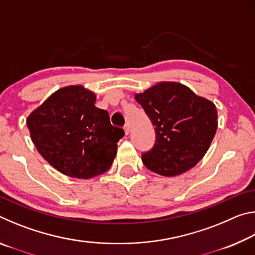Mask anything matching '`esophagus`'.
<instances>
[{"mask_svg":"<svg viewBox=\"0 0 255 255\" xmlns=\"http://www.w3.org/2000/svg\"><path fill=\"white\" fill-rule=\"evenodd\" d=\"M129 132H130V125L126 124V125H125V133H126V135H128Z\"/></svg>","mask_w":255,"mask_h":255,"instance_id":"esophagus-1","label":"esophagus"}]
</instances>
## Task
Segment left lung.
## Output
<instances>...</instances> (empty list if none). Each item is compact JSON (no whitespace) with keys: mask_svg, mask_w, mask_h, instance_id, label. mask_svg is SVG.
<instances>
[{"mask_svg":"<svg viewBox=\"0 0 255 255\" xmlns=\"http://www.w3.org/2000/svg\"><path fill=\"white\" fill-rule=\"evenodd\" d=\"M155 127L152 149L141 154L148 170L164 176L184 173L208 150L217 130V110L188 86L161 82L135 96Z\"/></svg>","mask_w":255,"mask_h":255,"instance_id":"left-lung-1","label":"left lung"}]
</instances>
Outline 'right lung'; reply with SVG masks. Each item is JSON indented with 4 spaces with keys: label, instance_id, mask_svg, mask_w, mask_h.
<instances>
[{
    "label": "right lung",
    "instance_id": "right-lung-1",
    "mask_svg": "<svg viewBox=\"0 0 255 255\" xmlns=\"http://www.w3.org/2000/svg\"><path fill=\"white\" fill-rule=\"evenodd\" d=\"M96 94L82 85L56 91L27 119L32 143L60 173L91 179L110 169L124 129L112 126Z\"/></svg>",
    "mask_w": 255,
    "mask_h": 255
}]
</instances>
